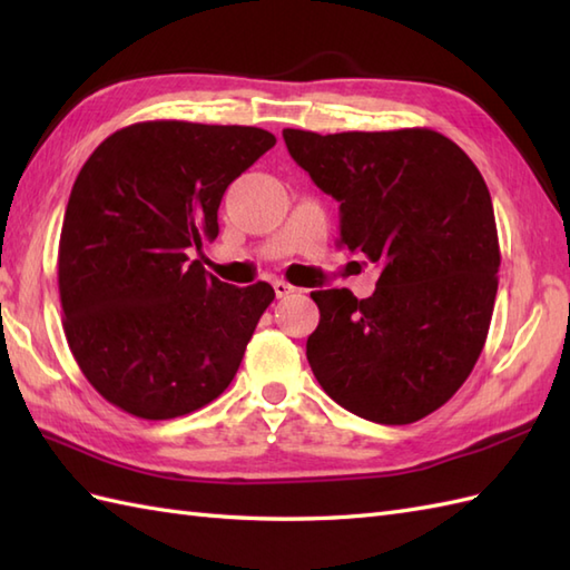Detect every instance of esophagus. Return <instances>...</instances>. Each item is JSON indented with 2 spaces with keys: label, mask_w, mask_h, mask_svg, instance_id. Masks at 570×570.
<instances>
[{
  "label": "esophagus",
  "mask_w": 570,
  "mask_h": 570,
  "mask_svg": "<svg viewBox=\"0 0 570 570\" xmlns=\"http://www.w3.org/2000/svg\"><path fill=\"white\" fill-rule=\"evenodd\" d=\"M274 286V294H276V298H286V296H292L296 288L292 286V284H286V282H282V278H276V282L272 284Z\"/></svg>",
  "instance_id": "obj_1"
}]
</instances>
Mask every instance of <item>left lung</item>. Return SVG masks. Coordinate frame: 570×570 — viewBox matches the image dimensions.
<instances>
[{"instance_id":"8db88e82","label":"left lung","mask_w":570,"mask_h":570,"mask_svg":"<svg viewBox=\"0 0 570 570\" xmlns=\"http://www.w3.org/2000/svg\"><path fill=\"white\" fill-rule=\"evenodd\" d=\"M286 149L341 203V245L380 264L377 288L313 292L306 357L333 402L402 426L443 406L485 345L500 242L478 166L433 129H284Z\"/></svg>"}]
</instances>
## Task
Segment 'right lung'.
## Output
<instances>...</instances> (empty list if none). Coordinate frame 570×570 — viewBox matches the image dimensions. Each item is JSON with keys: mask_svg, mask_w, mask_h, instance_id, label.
Instances as JSON below:
<instances>
[{"mask_svg": "<svg viewBox=\"0 0 570 570\" xmlns=\"http://www.w3.org/2000/svg\"><path fill=\"white\" fill-rule=\"evenodd\" d=\"M276 144L178 119L115 131L72 184L58 245L70 353L131 416H186L233 382L274 288L233 286L188 252L215 239L227 186Z\"/></svg>", "mask_w": 570, "mask_h": 570, "instance_id": "right-lung-1", "label": "right lung"}]
</instances>
